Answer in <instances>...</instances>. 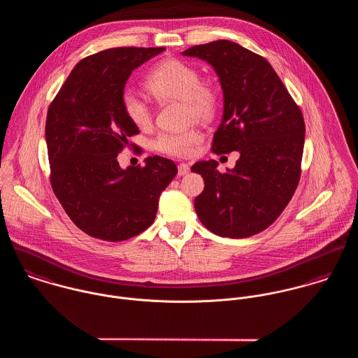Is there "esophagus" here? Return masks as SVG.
<instances>
[{
    "instance_id": "esophagus-1",
    "label": "esophagus",
    "mask_w": 358,
    "mask_h": 358,
    "mask_svg": "<svg viewBox=\"0 0 358 358\" xmlns=\"http://www.w3.org/2000/svg\"><path fill=\"white\" fill-rule=\"evenodd\" d=\"M189 172H190V166H189L187 164L180 162V164L178 165V175H179V176H185V175H187Z\"/></svg>"
}]
</instances>
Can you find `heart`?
<instances>
[{
	"mask_svg": "<svg viewBox=\"0 0 358 358\" xmlns=\"http://www.w3.org/2000/svg\"><path fill=\"white\" fill-rule=\"evenodd\" d=\"M145 87L157 102L180 101L186 106L187 117L199 121L213 120L222 103L219 88L212 81L201 80L196 67L178 59L159 62L148 74ZM121 106L127 118L138 128H148L152 124V107L136 91L125 90ZM201 142L203 134L197 128H189L161 134L154 139L153 148L159 153L189 157Z\"/></svg>",
	"mask_w": 358,
	"mask_h": 358,
	"instance_id": "heart-1",
	"label": "heart"
}]
</instances>
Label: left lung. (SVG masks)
Masks as SVG:
<instances>
[{
    "instance_id": "1",
    "label": "left lung",
    "mask_w": 358,
    "mask_h": 358,
    "mask_svg": "<svg viewBox=\"0 0 358 358\" xmlns=\"http://www.w3.org/2000/svg\"><path fill=\"white\" fill-rule=\"evenodd\" d=\"M182 53L208 62L223 90V118L212 152L240 153L236 166L226 172L216 169L215 159L192 166L205 183L194 200L197 216L220 237L257 234L274 223L298 187L303 114L263 56L227 40Z\"/></svg>"
}]
</instances>
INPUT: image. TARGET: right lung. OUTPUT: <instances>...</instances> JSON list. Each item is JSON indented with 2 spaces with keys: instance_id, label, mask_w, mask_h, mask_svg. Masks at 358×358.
Instances as JSON below:
<instances>
[{
  "instance_id": "1",
  "label": "right lung",
  "mask_w": 358,
  "mask_h": 358,
  "mask_svg": "<svg viewBox=\"0 0 358 358\" xmlns=\"http://www.w3.org/2000/svg\"><path fill=\"white\" fill-rule=\"evenodd\" d=\"M165 48L122 47L76 64L48 108L51 186L73 223L91 237L124 241L155 219L158 199L178 173L173 161L148 157L121 169L117 155L139 134L122 111L131 73Z\"/></svg>"
}]
</instances>
